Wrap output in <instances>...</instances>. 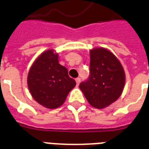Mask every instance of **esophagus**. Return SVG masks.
<instances>
[{
  "instance_id": "esophagus-1",
  "label": "esophagus",
  "mask_w": 149,
  "mask_h": 149,
  "mask_svg": "<svg viewBox=\"0 0 149 149\" xmlns=\"http://www.w3.org/2000/svg\"><path fill=\"white\" fill-rule=\"evenodd\" d=\"M76 82H77V86H79V83H80V82H81V79L80 78H77V79H76Z\"/></svg>"
}]
</instances>
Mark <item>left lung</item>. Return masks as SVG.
Returning <instances> with one entry per match:
<instances>
[{
    "label": "left lung",
    "mask_w": 149,
    "mask_h": 149,
    "mask_svg": "<svg viewBox=\"0 0 149 149\" xmlns=\"http://www.w3.org/2000/svg\"><path fill=\"white\" fill-rule=\"evenodd\" d=\"M90 75L79 84L88 103L102 109L118 99L125 84V72L113 54L104 47L90 51Z\"/></svg>",
    "instance_id": "obj_1"
}]
</instances>
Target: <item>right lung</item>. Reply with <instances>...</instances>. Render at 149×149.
I'll use <instances>...</instances> for the list:
<instances>
[{"label":"right lung","instance_id":"add662e5","mask_svg":"<svg viewBox=\"0 0 149 149\" xmlns=\"http://www.w3.org/2000/svg\"><path fill=\"white\" fill-rule=\"evenodd\" d=\"M27 83L36 102L44 107L54 109L64 103L67 95L76 86V81L58 61L54 50L45 51L30 68Z\"/></svg>","mask_w":149,"mask_h":149}]
</instances>
